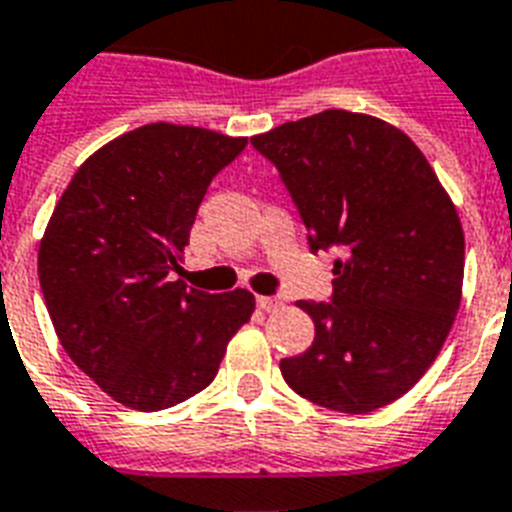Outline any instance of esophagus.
<instances>
[{"mask_svg": "<svg viewBox=\"0 0 512 512\" xmlns=\"http://www.w3.org/2000/svg\"><path fill=\"white\" fill-rule=\"evenodd\" d=\"M256 307L264 312H275L283 307V301L277 299V296H256Z\"/></svg>", "mask_w": 512, "mask_h": 512, "instance_id": "1", "label": "esophagus"}]
</instances>
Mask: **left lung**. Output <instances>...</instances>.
<instances>
[{
	"instance_id": "1",
	"label": "left lung",
	"mask_w": 512,
	"mask_h": 512,
	"mask_svg": "<svg viewBox=\"0 0 512 512\" xmlns=\"http://www.w3.org/2000/svg\"><path fill=\"white\" fill-rule=\"evenodd\" d=\"M280 173L310 251H334L328 301H296L315 342L280 371L301 398L368 414L408 392L438 358L462 299L465 235L417 144L344 109L251 138Z\"/></svg>"
}]
</instances>
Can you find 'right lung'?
I'll use <instances>...</instances> for the list:
<instances>
[{
    "label": "right lung",
    "mask_w": 512,
    "mask_h": 512,
    "mask_svg": "<svg viewBox=\"0 0 512 512\" xmlns=\"http://www.w3.org/2000/svg\"><path fill=\"white\" fill-rule=\"evenodd\" d=\"M248 138L152 122L82 162L39 245V285L69 358L117 403L162 411L205 390L251 318L248 291L170 280L208 186Z\"/></svg>",
    "instance_id": "add662e5"
}]
</instances>
